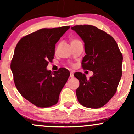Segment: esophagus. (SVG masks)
Segmentation results:
<instances>
[{
	"label": "esophagus",
	"instance_id": "obj_1",
	"mask_svg": "<svg viewBox=\"0 0 134 134\" xmlns=\"http://www.w3.org/2000/svg\"><path fill=\"white\" fill-rule=\"evenodd\" d=\"M70 77H74V72H70Z\"/></svg>",
	"mask_w": 134,
	"mask_h": 134
}]
</instances>
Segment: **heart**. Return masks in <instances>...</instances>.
Returning a JSON list of instances; mask_svg holds the SVG:
<instances>
[{
    "mask_svg": "<svg viewBox=\"0 0 134 134\" xmlns=\"http://www.w3.org/2000/svg\"><path fill=\"white\" fill-rule=\"evenodd\" d=\"M79 41H80L78 39H77V38H72V39H71V40H70V42H71V44L76 43L79 42ZM58 47H59V44H58L57 46L56 49H55V50H56V51L58 50Z\"/></svg>",
    "mask_w": 134,
    "mask_h": 134,
    "instance_id": "b5f03b06",
    "label": "heart"
}]
</instances>
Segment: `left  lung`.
I'll return each mask as SVG.
<instances>
[{"mask_svg":"<svg viewBox=\"0 0 134 134\" xmlns=\"http://www.w3.org/2000/svg\"><path fill=\"white\" fill-rule=\"evenodd\" d=\"M84 42L86 55L82 67L93 72L87 79L84 74H74L79 81L76 95L79 103L90 108L103 107L116 93L122 75L123 56L114 38L91 25L71 27Z\"/></svg>","mask_w":134,"mask_h":134,"instance_id":"8db88e82","label":"left lung"}]
</instances>
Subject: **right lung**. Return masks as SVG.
<instances>
[{
  "instance_id": "1",
  "label": "right lung",
  "mask_w": 134,
  "mask_h": 134,
  "mask_svg": "<svg viewBox=\"0 0 134 134\" xmlns=\"http://www.w3.org/2000/svg\"><path fill=\"white\" fill-rule=\"evenodd\" d=\"M70 28H43L24 36L17 44L10 64L15 86L23 98L40 108L57 103L70 76L67 69L47 70L54 58L55 44Z\"/></svg>"
}]
</instances>
